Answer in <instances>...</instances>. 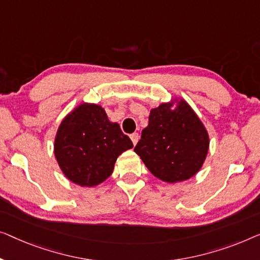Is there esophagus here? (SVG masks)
<instances>
[{
    "label": "esophagus",
    "mask_w": 260,
    "mask_h": 260,
    "mask_svg": "<svg viewBox=\"0 0 260 260\" xmlns=\"http://www.w3.org/2000/svg\"><path fill=\"white\" fill-rule=\"evenodd\" d=\"M129 138H131L132 142H133V145H137V142L139 140V134L138 133H133V134L129 135Z\"/></svg>",
    "instance_id": "1"
}]
</instances>
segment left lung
Returning a JSON list of instances; mask_svg holds the SVG:
<instances>
[{"instance_id": "1", "label": "left lung", "mask_w": 260, "mask_h": 260, "mask_svg": "<svg viewBox=\"0 0 260 260\" xmlns=\"http://www.w3.org/2000/svg\"><path fill=\"white\" fill-rule=\"evenodd\" d=\"M173 106L167 102L152 109L134 148L154 177L171 184L198 173L210 145L204 123L187 102L177 100Z\"/></svg>"}]
</instances>
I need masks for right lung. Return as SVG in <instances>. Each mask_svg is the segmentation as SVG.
<instances>
[{"label":"right lung","instance_id":"add662e5","mask_svg":"<svg viewBox=\"0 0 260 260\" xmlns=\"http://www.w3.org/2000/svg\"><path fill=\"white\" fill-rule=\"evenodd\" d=\"M133 147L131 139L111 122L101 106L81 104L58 126L54 154L72 182L92 187L105 181L122 152Z\"/></svg>","mask_w":260,"mask_h":260}]
</instances>
